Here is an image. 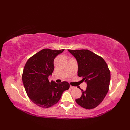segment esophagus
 <instances>
[{
  "label": "esophagus",
  "mask_w": 130,
  "mask_h": 130,
  "mask_svg": "<svg viewBox=\"0 0 130 130\" xmlns=\"http://www.w3.org/2000/svg\"><path fill=\"white\" fill-rule=\"evenodd\" d=\"M70 89H74V88H75V87H73V86H71V85H70Z\"/></svg>",
  "instance_id": "1"
}]
</instances>
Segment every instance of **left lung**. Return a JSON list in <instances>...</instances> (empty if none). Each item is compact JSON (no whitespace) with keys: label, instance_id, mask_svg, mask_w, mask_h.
Listing matches in <instances>:
<instances>
[{"label":"left lung","instance_id":"1","mask_svg":"<svg viewBox=\"0 0 130 130\" xmlns=\"http://www.w3.org/2000/svg\"><path fill=\"white\" fill-rule=\"evenodd\" d=\"M68 51L78 62V75L87 84L85 91L80 89L82 96L75 101L84 108H94L108 92L111 74L108 65L103 58L88 50H68Z\"/></svg>","mask_w":130,"mask_h":130}]
</instances>
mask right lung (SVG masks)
<instances>
[{"instance_id":"right-lung-1","label":"right lung","mask_w":130,"mask_h":130,"mask_svg":"<svg viewBox=\"0 0 130 130\" xmlns=\"http://www.w3.org/2000/svg\"><path fill=\"white\" fill-rule=\"evenodd\" d=\"M60 50L43 49L29 58L24 66L22 81L27 95L35 104L42 108H48L56 104L63 92L69 89L67 82L57 84L49 82L48 76L54 70V60L62 53Z\"/></svg>"}]
</instances>
